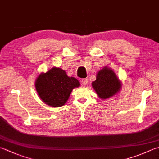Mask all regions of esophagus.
Returning <instances> with one entry per match:
<instances>
[{
  "mask_svg": "<svg viewBox=\"0 0 159 159\" xmlns=\"http://www.w3.org/2000/svg\"><path fill=\"white\" fill-rule=\"evenodd\" d=\"M81 82H82V85H83L84 86H86V84H88V80H87V79H82V81H81Z\"/></svg>",
  "mask_w": 159,
  "mask_h": 159,
  "instance_id": "34e87169",
  "label": "esophagus"
}]
</instances>
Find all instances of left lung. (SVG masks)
<instances>
[{
    "instance_id": "left-lung-1",
    "label": "left lung",
    "mask_w": 159,
    "mask_h": 159,
    "mask_svg": "<svg viewBox=\"0 0 159 159\" xmlns=\"http://www.w3.org/2000/svg\"><path fill=\"white\" fill-rule=\"evenodd\" d=\"M92 86L101 99H107L117 93L121 84L114 72L105 67L98 72L96 80L93 82Z\"/></svg>"
}]
</instances>
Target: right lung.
Returning a JSON list of instances; mask_svg holds the SVG:
<instances>
[{
    "label": "right lung",
    "mask_w": 159,
    "mask_h": 159,
    "mask_svg": "<svg viewBox=\"0 0 159 159\" xmlns=\"http://www.w3.org/2000/svg\"><path fill=\"white\" fill-rule=\"evenodd\" d=\"M80 85L76 78L68 77L61 68L55 67L39 75L35 82L40 98L48 105L54 107L64 105L73 89Z\"/></svg>",
    "instance_id": "obj_1"
}]
</instances>
